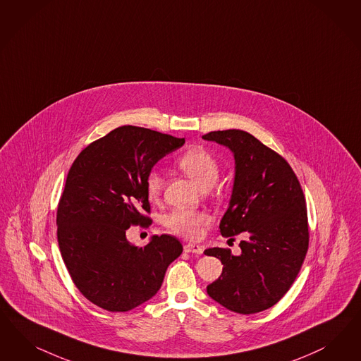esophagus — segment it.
I'll list each match as a JSON object with an SVG mask.
<instances>
[{
    "mask_svg": "<svg viewBox=\"0 0 361 361\" xmlns=\"http://www.w3.org/2000/svg\"><path fill=\"white\" fill-rule=\"evenodd\" d=\"M183 250L187 254H202L203 252V248L195 243H187L183 245Z\"/></svg>",
    "mask_w": 361,
    "mask_h": 361,
    "instance_id": "34e87169",
    "label": "esophagus"
}]
</instances>
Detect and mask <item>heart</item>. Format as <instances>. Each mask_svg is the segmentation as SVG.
<instances>
[{
    "instance_id": "1",
    "label": "heart",
    "mask_w": 361,
    "mask_h": 361,
    "mask_svg": "<svg viewBox=\"0 0 361 361\" xmlns=\"http://www.w3.org/2000/svg\"><path fill=\"white\" fill-rule=\"evenodd\" d=\"M176 164L200 190L212 187L219 176L218 163L203 149L188 150L178 158ZM162 187L161 174L155 170L150 171L146 176V192L149 198H157L161 194ZM207 223L209 216L206 214L190 209H175L166 216V226L170 231L186 239H198Z\"/></svg>"
}]
</instances>
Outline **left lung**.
I'll return each mask as SVG.
<instances>
[{
    "label": "left lung",
    "instance_id": "left-lung-1",
    "mask_svg": "<svg viewBox=\"0 0 361 361\" xmlns=\"http://www.w3.org/2000/svg\"><path fill=\"white\" fill-rule=\"evenodd\" d=\"M203 140L233 152V192L221 218L223 236L245 233L242 252L207 248L221 275L207 286L209 298L236 314L268 310L291 288L308 250L307 207L291 166L243 130L211 131Z\"/></svg>",
    "mask_w": 361,
    "mask_h": 361
}]
</instances>
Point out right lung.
Masks as SVG:
<instances>
[{"label": "right lung", "mask_w": 361, "mask_h": 361, "mask_svg": "<svg viewBox=\"0 0 361 361\" xmlns=\"http://www.w3.org/2000/svg\"><path fill=\"white\" fill-rule=\"evenodd\" d=\"M185 145L150 128L121 126L82 150L66 178L57 211L61 255L82 295L110 312H126L159 291L167 267L183 247L154 235L145 247L126 231L152 221L146 176Z\"/></svg>", "instance_id": "obj_1"}]
</instances>
